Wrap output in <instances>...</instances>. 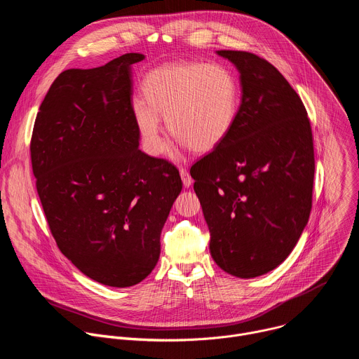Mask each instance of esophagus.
<instances>
[{"label": "esophagus", "mask_w": 359, "mask_h": 359, "mask_svg": "<svg viewBox=\"0 0 359 359\" xmlns=\"http://www.w3.org/2000/svg\"><path fill=\"white\" fill-rule=\"evenodd\" d=\"M180 177H182V182H183V186L184 187H190L191 184H193V179H191V176L189 175V172L186 170V169H180Z\"/></svg>", "instance_id": "esophagus-1"}]
</instances>
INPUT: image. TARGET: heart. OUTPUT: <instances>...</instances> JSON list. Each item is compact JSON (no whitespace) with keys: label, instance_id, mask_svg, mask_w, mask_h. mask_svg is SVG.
<instances>
[{"label":"heart","instance_id":"b5f03b06","mask_svg":"<svg viewBox=\"0 0 359 359\" xmlns=\"http://www.w3.org/2000/svg\"><path fill=\"white\" fill-rule=\"evenodd\" d=\"M146 99H135L133 115L146 149L162 155L169 132L193 151L206 153L230 135L240 108L234 72L222 64L176 62L153 69L143 82Z\"/></svg>","mask_w":359,"mask_h":359}]
</instances>
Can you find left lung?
Here are the masks:
<instances>
[{
	"mask_svg": "<svg viewBox=\"0 0 359 359\" xmlns=\"http://www.w3.org/2000/svg\"><path fill=\"white\" fill-rule=\"evenodd\" d=\"M240 72L241 104L227 139L191 166L216 264L238 278L278 267L309 223L314 144L287 79L244 50H217Z\"/></svg>",
	"mask_w": 359,
	"mask_h": 359,
	"instance_id": "left-lung-1",
	"label": "left lung"
}]
</instances>
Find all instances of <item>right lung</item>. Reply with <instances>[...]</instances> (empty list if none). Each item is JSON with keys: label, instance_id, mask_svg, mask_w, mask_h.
Segmentation results:
<instances>
[{"label": "right lung", "instance_id": "right-lung-1", "mask_svg": "<svg viewBox=\"0 0 359 359\" xmlns=\"http://www.w3.org/2000/svg\"><path fill=\"white\" fill-rule=\"evenodd\" d=\"M67 69L35 119L31 162L50 233L86 277L132 287L158 264L161 234L179 193L177 169L139 149L132 65Z\"/></svg>", "mask_w": 359, "mask_h": 359}]
</instances>
